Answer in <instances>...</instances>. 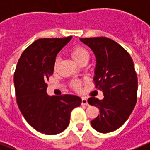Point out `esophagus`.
Segmentation results:
<instances>
[{
	"label": "esophagus",
	"instance_id": "34e87169",
	"mask_svg": "<svg viewBox=\"0 0 150 150\" xmlns=\"http://www.w3.org/2000/svg\"><path fill=\"white\" fill-rule=\"evenodd\" d=\"M81 104L83 105H88V99L84 97H82L81 98Z\"/></svg>",
	"mask_w": 150,
	"mask_h": 150
}]
</instances>
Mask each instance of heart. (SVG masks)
Listing matches in <instances>:
<instances>
[{
  "label": "heart",
  "instance_id": "1",
  "mask_svg": "<svg viewBox=\"0 0 150 150\" xmlns=\"http://www.w3.org/2000/svg\"><path fill=\"white\" fill-rule=\"evenodd\" d=\"M69 54L71 55L73 59L78 62L79 64H82L83 62H88L89 59V52L86 47L81 46V45H76L71 47V49L69 51ZM59 64V59L57 58L54 60V69H57V67ZM70 87H71L75 91H80L81 88V81L80 80H74L70 83Z\"/></svg>",
  "mask_w": 150,
  "mask_h": 150
}]
</instances>
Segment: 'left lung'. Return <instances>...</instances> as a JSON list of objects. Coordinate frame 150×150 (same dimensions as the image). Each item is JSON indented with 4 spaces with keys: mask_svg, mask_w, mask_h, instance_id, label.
Masks as SVG:
<instances>
[{
    "mask_svg": "<svg viewBox=\"0 0 150 150\" xmlns=\"http://www.w3.org/2000/svg\"><path fill=\"white\" fill-rule=\"evenodd\" d=\"M81 40L96 54L94 83L104 94L103 100L88 99L100 112L91 121V126L101 133L113 132L125 124L136 104L138 78L134 62L128 52L112 39L98 37Z\"/></svg>",
    "mask_w": 150,
    "mask_h": 150,
    "instance_id": "obj_1",
    "label": "left lung"
}]
</instances>
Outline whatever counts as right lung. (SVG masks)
I'll use <instances>...</instances> for the list:
<instances>
[{
  "label": "right lung",
  "instance_id": "right-lung-1",
  "mask_svg": "<svg viewBox=\"0 0 150 150\" xmlns=\"http://www.w3.org/2000/svg\"><path fill=\"white\" fill-rule=\"evenodd\" d=\"M71 38L38 39L24 50L16 66L14 83L18 106L28 124L43 134L63 132L71 111L81 105L78 96H49L46 92L55 57Z\"/></svg>",
  "mask_w": 150,
  "mask_h": 150
}]
</instances>
